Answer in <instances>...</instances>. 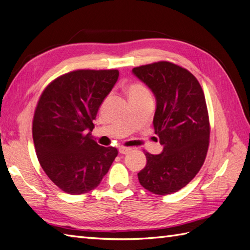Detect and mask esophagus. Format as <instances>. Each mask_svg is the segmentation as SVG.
<instances>
[{
	"label": "esophagus",
	"instance_id": "esophagus-1",
	"mask_svg": "<svg viewBox=\"0 0 250 250\" xmlns=\"http://www.w3.org/2000/svg\"><path fill=\"white\" fill-rule=\"evenodd\" d=\"M130 151H131V148L130 147H124V146H120L119 147V152L121 154H125V153L130 152Z\"/></svg>",
	"mask_w": 250,
	"mask_h": 250
}]
</instances>
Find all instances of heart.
I'll return each instance as SVG.
<instances>
[{
	"label": "heart",
	"instance_id": "b5f03b06",
	"mask_svg": "<svg viewBox=\"0 0 250 250\" xmlns=\"http://www.w3.org/2000/svg\"><path fill=\"white\" fill-rule=\"evenodd\" d=\"M126 92L130 100H135V99H141L145 97H151L149 90L141 83L129 84L126 86Z\"/></svg>",
	"mask_w": 250,
	"mask_h": 250
}]
</instances>
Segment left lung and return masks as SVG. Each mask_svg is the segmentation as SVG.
<instances>
[{"mask_svg":"<svg viewBox=\"0 0 250 250\" xmlns=\"http://www.w3.org/2000/svg\"><path fill=\"white\" fill-rule=\"evenodd\" d=\"M132 71L155 96L153 126L163 146L160 154L145 152L139 183L153 194L176 193L195 178L207 156L210 123L204 90L188 70L169 62Z\"/></svg>","mask_w":250,"mask_h":250,"instance_id":"8db88e82","label":"left lung"}]
</instances>
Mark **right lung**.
Wrapping results in <instances>:
<instances>
[{
  "mask_svg": "<svg viewBox=\"0 0 250 250\" xmlns=\"http://www.w3.org/2000/svg\"><path fill=\"white\" fill-rule=\"evenodd\" d=\"M119 71L74 70L45 87L33 119V141L46 176L65 193L81 195L96 188L117 156L91 137L92 124Z\"/></svg>",
  "mask_w": 250,
  "mask_h": 250,
  "instance_id": "add662e5",
  "label": "right lung"
}]
</instances>
